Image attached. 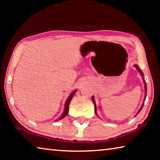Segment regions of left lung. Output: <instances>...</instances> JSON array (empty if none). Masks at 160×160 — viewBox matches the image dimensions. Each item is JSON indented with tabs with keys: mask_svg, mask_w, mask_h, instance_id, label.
<instances>
[{
	"mask_svg": "<svg viewBox=\"0 0 160 160\" xmlns=\"http://www.w3.org/2000/svg\"><path fill=\"white\" fill-rule=\"evenodd\" d=\"M134 66H135V68H136V69H137L138 70L139 72H140V74H141L142 76H143L142 72V71H141V70H140V68H139V66H138V65H135ZM143 81H144V83H145V90H146V93H145V94H147V85H146V82H145V80H144V79H143ZM92 102H93L94 104V108H95V112H96V104H95V102H94V97H92ZM143 105H144V104H142V107H141V108H140V109L138 113L140 112V111H141L142 108V107H143ZM96 113H97V112H96Z\"/></svg>",
	"mask_w": 160,
	"mask_h": 160,
	"instance_id": "1",
	"label": "left lung"
}]
</instances>
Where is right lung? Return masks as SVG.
Here are the masks:
<instances>
[{"label": "right lung", "instance_id": "obj_1", "mask_svg": "<svg viewBox=\"0 0 160 160\" xmlns=\"http://www.w3.org/2000/svg\"><path fill=\"white\" fill-rule=\"evenodd\" d=\"M75 92H76V90H75V91L73 92L70 94V96L68 97V98L67 99L66 102V105H65V110H64V112H63V114H62V115L61 116V117L58 118L59 120H61V119L65 117V116H66L68 114V108H69L70 102V101H71L72 97H73V95L75 94Z\"/></svg>", "mask_w": 160, "mask_h": 160}]
</instances>
